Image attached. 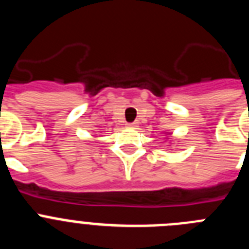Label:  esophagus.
Segmentation results:
<instances>
[{
    "label": "esophagus",
    "instance_id": "obj_1",
    "mask_svg": "<svg viewBox=\"0 0 249 249\" xmlns=\"http://www.w3.org/2000/svg\"><path fill=\"white\" fill-rule=\"evenodd\" d=\"M136 126H137V123H136V122H133V123H127V127H128V128H135Z\"/></svg>",
    "mask_w": 249,
    "mask_h": 249
}]
</instances>
